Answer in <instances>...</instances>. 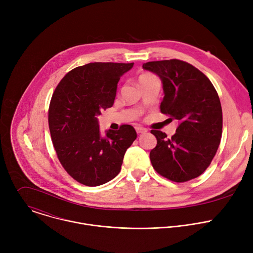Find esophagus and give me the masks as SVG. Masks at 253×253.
<instances>
[{"label": "esophagus", "instance_id": "esophagus-1", "mask_svg": "<svg viewBox=\"0 0 253 253\" xmlns=\"http://www.w3.org/2000/svg\"><path fill=\"white\" fill-rule=\"evenodd\" d=\"M135 130H136V132H137L138 134H143V133H146V132H147V129H146V128L139 127V126L135 127Z\"/></svg>", "mask_w": 253, "mask_h": 253}]
</instances>
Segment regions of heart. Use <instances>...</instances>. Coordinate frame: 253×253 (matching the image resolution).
Masks as SVG:
<instances>
[{
    "label": "heart",
    "mask_w": 253,
    "mask_h": 253,
    "mask_svg": "<svg viewBox=\"0 0 253 253\" xmlns=\"http://www.w3.org/2000/svg\"><path fill=\"white\" fill-rule=\"evenodd\" d=\"M150 76H152V75L147 74V73H145V74H142V75L140 76V78H139V81H140V80H143V79H146V78H148V77H150Z\"/></svg>",
    "instance_id": "heart-1"
}]
</instances>
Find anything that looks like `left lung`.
<instances>
[{
  "label": "left lung",
  "mask_w": 253,
  "mask_h": 253,
  "mask_svg": "<svg viewBox=\"0 0 253 253\" xmlns=\"http://www.w3.org/2000/svg\"><path fill=\"white\" fill-rule=\"evenodd\" d=\"M142 67L161 79V113L179 121L171 138L151 130L157 139L150 152L152 166L174 182L196 178L210 165L220 144L222 109L218 94L201 71L184 61H153Z\"/></svg>",
  "instance_id": "obj_1"
}]
</instances>
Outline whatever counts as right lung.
Instances as JSON below:
<instances>
[{
  "instance_id": "right-lung-1",
  "label": "right lung",
  "mask_w": 253,
  "mask_h": 253,
  "mask_svg": "<svg viewBox=\"0 0 253 253\" xmlns=\"http://www.w3.org/2000/svg\"><path fill=\"white\" fill-rule=\"evenodd\" d=\"M134 63H89L70 71L53 93L49 128L59 161L86 186L115 178L126 150L137 137L131 125L100 133L98 116L113 106L120 77Z\"/></svg>"
}]
</instances>
